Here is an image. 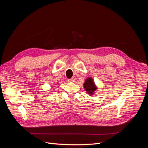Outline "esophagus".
<instances>
[{"label": "esophagus", "instance_id": "34e87169", "mask_svg": "<svg viewBox=\"0 0 148 148\" xmlns=\"http://www.w3.org/2000/svg\"><path fill=\"white\" fill-rule=\"evenodd\" d=\"M68 81L70 82H75V79L73 78H71L70 79H69Z\"/></svg>", "mask_w": 148, "mask_h": 148}]
</instances>
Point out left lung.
Masks as SVG:
<instances>
[{"instance_id":"8db88e82","label":"left lung","mask_w":148,"mask_h":148,"mask_svg":"<svg viewBox=\"0 0 148 148\" xmlns=\"http://www.w3.org/2000/svg\"><path fill=\"white\" fill-rule=\"evenodd\" d=\"M83 86L85 90H86L88 93V95H92L94 92H95L97 89L95 83H94L91 77L86 79Z\"/></svg>"}]
</instances>
